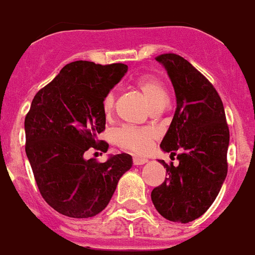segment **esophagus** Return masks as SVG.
Segmentation results:
<instances>
[{
  "label": "esophagus",
  "instance_id": "1",
  "mask_svg": "<svg viewBox=\"0 0 255 255\" xmlns=\"http://www.w3.org/2000/svg\"><path fill=\"white\" fill-rule=\"evenodd\" d=\"M133 163L135 166H142L144 163H147V159H146V158H142V156H134Z\"/></svg>",
  "mask_w": 255,
  "mask_h": 255
}]
</instances>
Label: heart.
Returning <instances> with one entry per match:
<instances>
[{
  "instance_id": "1",
  "label": "heart",
  "mask_w": 255,
  "mask_h": 255,
  "mask_svg": "<svg viewBox=\"0 0 255 255\" xmlns=\"http://www.w3.org/2000/svg\"><path fill=\"white\" fill-rule=\"evenodd\" d=\"M135 87L150 107H155L160 103H167L166 89L156 77L151 75L140 76L135 81ZM115 95L108 93L103 101V111L107 118H111L115 112ZM156 138V133L148 128H135V126H122L115 133V142L120 147L129 151L143 154L151 147L152 142Z\"/></svg>"
}]
</instances>
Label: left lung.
<instances>
[{
  "mask_svg": "<svg viewBox=\"0 0 255 255\" xmlns=\"http://www.w3.org/2000/svg\"><path fill=\"white\" fill-rule=\"evenodd\" d=\"M155 59L166 68L176 96L160 147L171 158L176 155L179 164L159 160L167 178L152 189L151 200L164 219L185 224L208 211L227 178L229 128L223 101L204 75L176 54Z\"/></svg>",
  "mask_w": 255,
  "mask_h": 255,
  "instance_id": "8db88e82",
  "label": "left lung"
}]
</instances>
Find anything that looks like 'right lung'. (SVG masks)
Wrapping results in <instances>:
<instances>
[{
    "mask_svg": "<svg viewBox=\"0 0 255 255\" xmlns=\"http://www.w3.org/2000/svg\"><path fill=\"white\" fill-rule=\"evenodd\" d=\"M128 72V66L77 60L36 93L24 118L26 155L46 203L73 219L99 215L117 183L133 166L129 154L107 162L85 159L89 148L107 152L99 140L105 130L103 101Z\"/></svg>",
    "mask_w": 255,
    "mask_h": 255,
    "instance_id": "add662e5",
    "label": "right lung"
}]
</instances>
